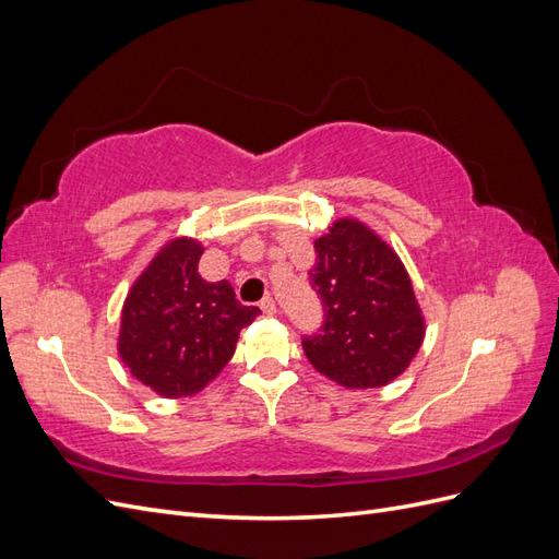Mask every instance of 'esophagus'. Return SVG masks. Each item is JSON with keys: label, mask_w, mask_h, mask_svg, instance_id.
<instances>
[{"label": "esophagus", "mask_w": 559, "mask_h": 559, "mask_svg": "<svg viewBox=\"0 0 559 559\" xmlns=\"http://www.w3.org/2000/svg\"><path fill=\"white\" fill-rule=\"evenodd\" d=\"M261 310H263L265 314H277V302H275V298H273V296H265V298L261 300Z\"/></svg>", "instance_id": "esophagus-1"}]
</instances>
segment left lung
<instances>
[{
	"mask_svg": "<svg viewBox=\"0 0 559 559\" xmlns=\"http://www.w3.org/2000/svg\"><path fill=\"white\" fill-rule=\"evenodd\" d=\"M310 282L324 324L302 337L308 361L347 389L399 378L421 341L425 317L396 251L354 218L335 222L314 242Z\"/></svg>",
	"mask_w": 559,
	"mask_h": 559,
	"instance_id": "left-lung-1",
	"label": "left lung"
}]
</instances>
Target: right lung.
<instances>
[{"mask_svg":"<svg viewBox=\"0 0 559 559\" xmlns=\"http://www.w3.org/2000/svg\"><path fill=\"white\" fill-rule=\"evenodd\" d=\"M202 245L167 242L132 284L121 314L118 354L130 373L165 399L193 396L230 361L259 308L233 286L198 275Z\"/></svg>","mask_w":559,"mask_h":559,"instance_id":"add662e5","label":"right lung"}]
</instances>
